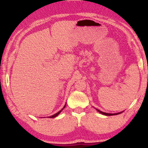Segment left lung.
Returning a JSON list of instances; mask_svg holds the SVG:
<instances>
[{"label":"left lung","mask_w":148,"mask_h":148,"mask_svg":"<svg viewBox=\"0 0 148 148\" xmlns=\"http://www.w3.org/2000/svg\"><path fill=\"white\" fill-rule=\"evenodd\" d=\"M97 111L99 112L100 113H101L102 114H104V115H106V116H112V115H117V114H121V113H122L123 112H117V113H114V114H111V113H106V112H102V111H100L98 110V109H96Z\"/></svg>","instance_id":"left-lung-1"}]
</instances>
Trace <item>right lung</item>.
<instances>
[{
	"mask_svg": "<svg viewBox=\"0 0 148 148\" xmlns=\"http://www.w3.org/2000/svg\"><path fill=\"white\" fill-rule=\"evenodd\" d=\"M65 106H66V104H65V105H64V107H63V108H62L61 109V110H60V111H58V112H56V114H53V115H52V116H49V118H54V117L57 116H58V114H59L60 112H61V111H62V110H63V109H64V108H65Z\"/></svg>",
	"mask_w": 148,
	"mask_h": 148,
	"instance_id": "add662e5",
	"label": "right lung"
}]
</instances>
